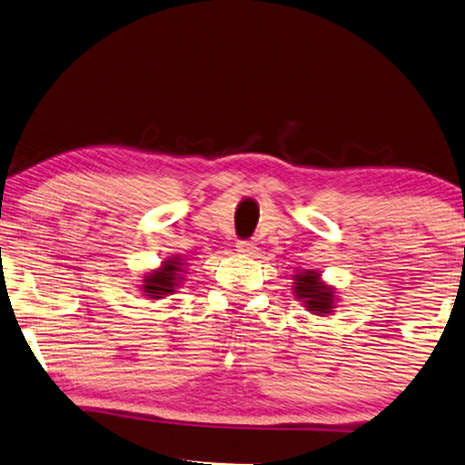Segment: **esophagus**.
<instances>
[{
  "mask_svg": "<svg viewBox=\"0 0 465 465\" xmlns=\"http://www.w3.org/2000/svg\"><path fill=\"white\" fill-rule=\"evenodd\" d=\"M237 252L242 253V255H253L255 242L253 241H239L237 242Z\"/></svg>",
  "mask_w": 465,
  "mask_h": 465,
  "instance_id": "34e87169",
  "label": "esophagus"
}]
</instances>
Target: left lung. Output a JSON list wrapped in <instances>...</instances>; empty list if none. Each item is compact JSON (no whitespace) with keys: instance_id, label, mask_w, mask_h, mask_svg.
<instances>
[{"instance_id":"left-lung-1","label":"left lung","mask_w":465,"mask_h":465,"mask_svg":"<svg viewBox=\"0 0 465 465\" xmlns=\"http://www.w3.org/2000/svg\"><path fill=\"white\" fill-rule=\"evenodd\" d=\"M295 295L303 299L305 307L318 316H326L334 307V291L320 281L316 270H303L302 274H295Z\"/></svg>"}]
</instances>
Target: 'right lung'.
I'll return each mask as SVG.
<instances>
[{
	"mask_svg": "<svg viewBox=\"0 0 465 465\" xmlns=\"http://www.w3.org/2000/svg\"><path fill=\"white\" fill-rule=\"evenodd\" d=\"M181 266L183 262L174 257V260H166L163 262V266L153 270L152 274L145 276V284H143V291H145V295H149L152 299H162V295H170V292H174V289L181 284L183 276H181Z\"/></svg>",
	"mask_w": 465,
	"mask_h": 465,
	"instance_id": "right-lung-1",
	"label": "right lung"
}]
</instances>
